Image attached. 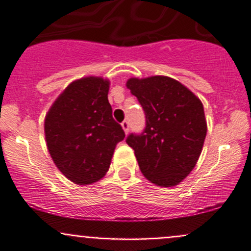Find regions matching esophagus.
Segmentation results:
<instances>
[{
    "label": "esophagus",
    "instance_id": "esophagus-1",
    "mask_svg": "<svg viewBox=\"0 0 251 251\" xmlns=\"http://www.w3.org/2000/svg\"><path fill=\"white\" fill-rule=\"evenodd\" d=\"M121 126H123V128H124V131H125V133H127L128 132V127H130V124H128V121L127 120L123 121V123H121Z\"/></svg>",
    "mask_w": 251,
    "mask_h": 251
}]
</instances>
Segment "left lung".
<instances>
[{"instance_id": "obj_1", "label": "left lung", "mask_w": 251, "mask_h": 251, "mask_svg": "<svg viewBox=\"0 0 251 251\" xmlns=\"http://www.w3.org/2000/svg\"><path fill=\"white\" fill-rule=\"evenodd\" d=\"M126 87L146 114V128L131 133L126 143L135 151L138 166L148 181L174 187L196 166L205 136L206 120L198 97L169 76L131 77Z\"/></svg>"}]
</instances>
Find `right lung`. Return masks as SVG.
Masks as SVG:
<instances>
[{
  "instance_id": "right-lung-1",
  "label": "right lung",
  "mask_w": 251,
  "mask_h": 251,
  "mask_svg": "<svg viewBox=\"0 0 251 251\" xmlns=\"http://www.w3.org/2000/svg\"><path fill=\"white\" fill-rule=\"evenodd\" d=\"M109 80L73 81L45 118L48 151L59 171L76 184L100 181L109 170L116 144L125 138L108 100Z\"/></svg>"
}]
</instances>
